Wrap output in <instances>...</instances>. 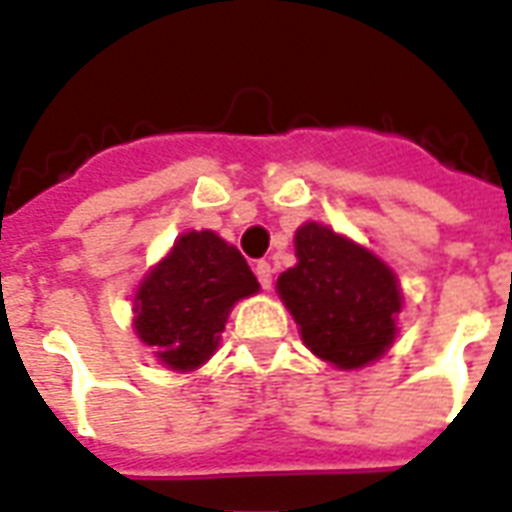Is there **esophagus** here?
<instances>
[{"instance_id":"34e87169","label":"esophagus","mask_w":512,"mask_h":512,"mask_svg":"<svg viewBox=\"0 0 512 512\" xmlns=\"http://www.w3.org/2000/svg\"><path fill=\"white\" fill-rule=\"evenodd\" d=\"M256 278H259V283L264 286V289H270L272 286V267H270V261H256Z\"/></svg>"}]
</instances>
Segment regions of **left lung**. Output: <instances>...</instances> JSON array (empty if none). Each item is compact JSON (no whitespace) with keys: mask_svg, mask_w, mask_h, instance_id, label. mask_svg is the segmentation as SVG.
<instances>
[{"mask_svg":"<svg viewBox=\"0 0 512 512\" xmlns=\"http://www.w3.org/2000/svg\"><path fill=\"white\" fill-rule=\"evenodd\" d=\"M297 264L281 272L278 294L313 354L338 368H360L395 338L401 292L390 267L322 223L294 234Z\"/></svg>","mask_w":512,"mask_h":512,"instance_id":"left-lung-1","label":"left lung"}]
</instances>
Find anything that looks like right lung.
<instances>
[{
  "label": "right lung",
  "instance_id": "1",
  "mask_svg": "<svg viewBox=\"0 0 512 512\" xmlns=\"http://www.w3.org/2000/svg\"><path fill=\"white\" fill-rule=\"evenodd\" d=\"M259 292L242 253L212 231L182 234L136 294V333L174 371H193L218 346L231 305Z\"/></svg>",
  "mask_w": 512,
  "mask_h": 512
}]
</instances>
